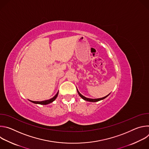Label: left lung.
<instances>
[{"mask_svg": "<svg viewBox=\"0 0 149 149\" xmlns=\"http://www.w3.org/2000/svg\"><path fill=\"white\" fill-rule=\"evenodd\" d=\"M77 92H78V94H79V95L83 99V100H84L85 101H90V102H97V101H100V100H104V98H105L106 97H107L110 94V93L109 94V95H106L105 97H102V98H96V99H92V98H87V97H84V96H83L79 91H78V90H77Z\"/></svg>", "mask_w": 149, "mask_h": 149, "instance_id": "8db88e82", "label": "left lung"}]
</instances>
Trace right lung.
I'll list each match as a JSON object with an SVG mask.
<instances>
[{
  "instance_id": "add662e5",
  "label": "right lung",
  "mask_w": 149,
  "mask_h": 149,
  "mask_svg": "<svg viewBox=\"0 0 149 149\" xmlns=\"http://www.w3.org/2000/svg\"><path fill=\"white\" fill-rule=\"evenodd\" d=\"M58 92L56 94V95L52 97V98L49 99V100H45V101H31L30 100L31 102L34 103V104H42V105H47L48 104H50L51 102H52L54 101H55V100L56 98V97H58Z\"/></svg>"
}]
</instances>
